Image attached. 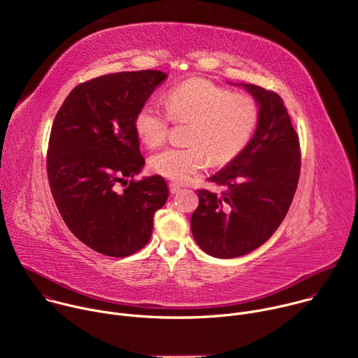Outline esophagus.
Segmentation results:
<instances>
[{"mask_svg": "<svg viewBox=\"0 0 358 358\" xmlns=\"http://www.w3.org/2000/svg\"><path fill=\"white\" fill-rule=\"evenodd\" d=\"M180 189H181V187L178 184H176V182L170 184V192L171 194H177V192H180Z\"/></svg>", "mask_w": 358, "mask_h": 358, "instance_id": "1", "label": "esophagus"}]
</instances>
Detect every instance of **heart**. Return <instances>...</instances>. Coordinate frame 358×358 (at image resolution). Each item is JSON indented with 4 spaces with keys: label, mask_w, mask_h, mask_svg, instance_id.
I'll list each match as a JSON object with an SVG mask.
<instances>
[{
    "label": "heart",
    "mask_w": 358,
    "mask_h": 358,
    "mask_svg": "<svg viewBox=\"0 0 358 358\" xmlns=\"http://www.w3.org/2000/svg\"><path fill=\"white\" fill-rule=\"evenodd\" d=\"M166 110L156 103L144 105L134 120L140 140L148 147L163 144L169 136L170 119L191 123L189 147L166 148L150 159L151 170L176 182H188L214 164L231 162L249 141L258 122V106L243 93L189 79L174 86L166 96Z\"/></svg>",
    "instance_id": "heart-1"
}]
</instances>
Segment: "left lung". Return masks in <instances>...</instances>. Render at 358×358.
Here are the masks:
<instances>
[{
  "instance_id": "8db88e82",
  "label": "left lung",
  "mask_w": 358,
  "mask_h": 358,
  "mask_svg": "<svg viewBox=\"0 0 358 358\" xmlns=\"http://www.w3.org/2000/svg\"><path fill=\"white\" fill-rule=\"evenodd\" d=\"M258 105V124L239 155L210 181L221 195L199 189L191 217L196 245L220 259L264 245L285 220L300 176L299 137L282 97L261 86L239 83Z\"/></svg>"
}]
</instances>
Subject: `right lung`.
I'll list each match as a JSON object with an SVG mask.
<instances>
[{
  "instance_id": "obj_1",
  "label": "right lung",
  "mask_w": 358,
  "mask_h": 358,
  "mask_svg": "<svg viewBox=\"0 0 358 358\" xmlns=\"http://www.w3.org/2000/svg\"><path fill=\"white\" fill-rule=\"evenodd\" d=\"M166 79L160 71H137L80 83L50 130L46 169L57 207L71 232L106 257L124 258L144 248L169 198L160 176L119 187L144 167L134 120Z\"/></svg>"
}]
</instances>
